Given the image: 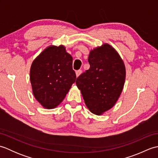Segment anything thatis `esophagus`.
I'll use <instances>...</instances> for the list:
<instances>
[{"instance_id":"1","label":"esophagus","mask_w":158,"mask_h":158,"mask_svg":"<svg viewBox=\"0 0 158 158\" xmlns=\"http://www.w3.org/2000/svg\"><path fill=\"white\" fill-rule=\"evenodd\" d=\"M81 73H82V71H81V70H77V71L75 72V73H76V76H77V77H78L80 75H81Z\"/></svg>"}]
</instances>
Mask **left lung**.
<instances>
[{"label": "left lung", "mask_w": 158, "mask_h": 158, "mask_svg": "<svg viewBox=\"0 0 158 158\" xmlns=\"http://www.w3.org/2000/svg\"><path fill=\"white\" fill-rule=\"evenodd\" d=\"M89 69L76 80L86 106L96 115L115 105L126 80V66L113 47L104 43L89 52Z\"/></svg>", "instance_id": "8db88e82"}]
</instances>
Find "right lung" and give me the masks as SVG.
Returning <instances> with one entry per match:
<instances>
[{"label": "right lung", "instance_id": "1", "mask_svg": "<svg viewBox=\"0 0 158 158\" xmlns=\"http://www.w3.org/2000/svg\"><path fill=\"white\" fill-rule=\"evenodd\" d=\"M30 79L35 98L43 108L58 106L76 80L73 58L65 47L52 45L41 52L32 63Z\"/></svg>", "mask_w": 158, "mask_h": 158}]
</instances>
